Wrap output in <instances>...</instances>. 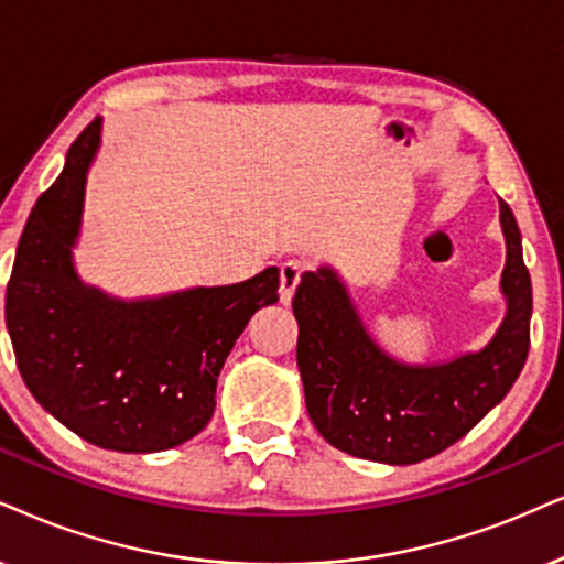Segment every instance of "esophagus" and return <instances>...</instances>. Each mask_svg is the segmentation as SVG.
<instances>
[{"label":"esophagus","instance_id":"obj_1","mask_svg":"<svg viewBox=\"0 0 564 564\" xmlns=\"http://www.w3.org/2000/svg\"><path fill=\"white\" fill-rule=\"evenodd\" d=\"M302 270H304V265L296 260L281 262V289H278V294H281L283 304H289L291 296H294V289H296L299 278H302Z\"/></svg>","mask_w":564,"mask_h":564}]
</instances>
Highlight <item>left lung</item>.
Returning a JSON list of instances; mask_svg holds the SVG:
<instances>
[{"label":"left lung","instance_id":"left-lung-1","mask_svg":"<svg viewBox=\"0 0 564 564\" xmlns=\"http://www.w3.org/2000/svg\"><path fill=\"white\" fill-rule=\"evenodd\" d=\"M508 245L502 325L481 351L442 365H403L367 333L333 268L306 270L294 294L296 365L312 424L356 458L409 466L466 437L510 393L531 344V275L520 231L500 199Z\"/></svg>","mask_w":564,"mask_h":564}]
</instances>
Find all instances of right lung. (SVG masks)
<instances>
[{
  "label": "right lung",
  "mask_w": 564,
  "mask_h": 564,
  "mask_svg": "<svg viewBox=\"0 0 564 564\" xmlns=\"http://www.w3.org/2000/svg\"><path fill=\"white\" fill-rule=\"evenodd\" d=\"M101 145V117L67 151L35 199L7 283L4 319L35 401L90 445L159 453L205 430L226 356L260 306L278 302L265 268L231 286L155 299H113L85 286L73 262L85 176Z\"/></svg>",
  "instance_id": "1"
}]
</instances>
